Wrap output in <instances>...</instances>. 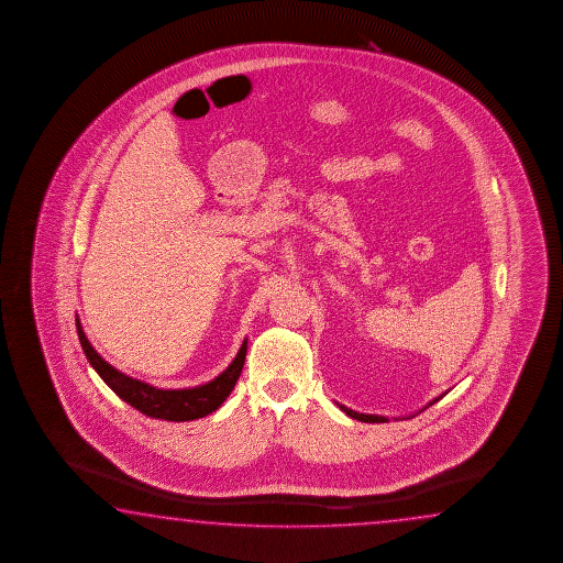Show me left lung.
<instances>
[{
    "mask_svg": "<svg viewBox=\"0 0 563 563\" xmlns=\"http://www.w3.org/2000/svg\"><path fill=\"white\" fill-rule=\"evenodd\" d=\"M448 391L439 394L438 398H433V400L428 401V404H426L421 410L416 411V413H410V416H401V418H394V420H408V418L418 416V413H421V411L428 410L429 406H433L435 401L441 400V398H443ZM334 404H336V406H339V408H341V410H343L344 413L349 416V418H353V420L366 421V423H384V421H390V418H386V416H378V413H363V411L351 410V408H346L344 404H339V401H334Z\"/></svg>",
    "mask_w": 563,
    "mask_h": 563,
    "instance_id": "8db88e82",
    "label": "left lung"
}]
</instances>
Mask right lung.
Here are the masks:
<instances>
[{
  "label": "right lung",
  "instance_id": "right-lung-1",
  "mask_svg": "<svg viewBox=\"0 0 563 563\" xmlns=\"http://www.w3.org/2000/svg\"><path fill=\"white\" fill-rule=\"evenodd\" d=\"M77 333L80 346L86 354V361L108 384V388H112L125 404H130L135 410L142 411L155 420L165 421L199 420V418H205L212 411L219 410L224 400L229 398L230 391L234 390V386H236L240 372L244 368V361H246V349H249V339H244L234 361L229 364L227 371L220 372L217 378L199 384V386H192V388L167 390V388H157L147 382L132 378L104 361L88 341L78 314Z\"/></svg>",
  "mask_w": 563,
  "mask_h": 563
}]
</instances>
